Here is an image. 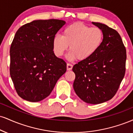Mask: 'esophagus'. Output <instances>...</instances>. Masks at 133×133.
Returning a JSON list of instances; mask_svg holds the SVG:
<instances>
[{
	"instance_id": "1",
	"label": "esophagus",
	"mask_w": 133,
	"mask_h": 133,
	"mask_svg": "<svg viewBox=\"0 0 133 133\" xmlns=\"http://www.w3.org/2000/svg\"><path fill=\"white\" fill-rule=\"evenodd\" d=\"M72 67H73V65H72L71 64H70V63L67 64V70H68V71H71V70H72Z\"/></svg>"
}]
</instances>
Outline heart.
I'll return each instance as SVG.
<instances>
[{
  "label": "heart",
  "mask_w": 133,
  "mask_h": 133,
  "mask_svg": "<svg viewBox=\"0 0 133 133\" xmlns=\"http://www.w3.org/2000/svg\"><path fill=\"white\" fill-rule=\"evenodd\" d=\"M104 34L98 27H91L82 23H76L65 27L62 35H56L52 40L54 54L60 57L69 46L68 58L80 61L90 59L102 44Z\"/></svg>",
  "instance_id": "b5f03b06"
}]
</instances>
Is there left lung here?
Wrapping results in <instances>:
<instances>
[{
    "label": "left lung",
    "instance_id": "obj_1",
    "mask_svg": "<svg viewBox=\"0 0 133 133\" xmlns=\"http://www.w3.org/2000/svg\"><path fill=\"white\" fill-rule=\"evenodd\" d=\"M103 32L102 44L94 55L74 65L73 87L87 103L108 101L116 94L126 71V50L117 31L105 24L92 22Z\"/></svg>",
    "mask_w": 133,
    "mask_h": 133
}]
</instances>
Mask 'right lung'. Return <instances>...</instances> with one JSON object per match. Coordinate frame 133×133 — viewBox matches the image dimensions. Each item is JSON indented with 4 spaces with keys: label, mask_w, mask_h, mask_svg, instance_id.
<instances>
[{
    "label": "right lung",
    "mask_w": 133,
    "mask_h": 133,
    "mask_svg": "<svg viewBox=\"0 0 133 133\" xmlns=\"http://www.w3.org/2000/svg\"><path fill=\"white\" fill-rule=\"evenodd\" d=\"M65 23L56 19L34 20L16 32L10 49V74L22 98L43 100L66 71V62L52 48L53 38Z\"/></svg>",
    "instance_id": "right-lung-1"
}]
</instances>
